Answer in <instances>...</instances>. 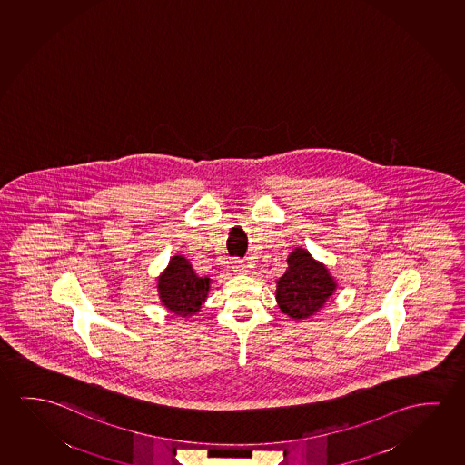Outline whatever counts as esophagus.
Masks as SVG:
<instances>
[{"label": "esophagus", "mask_w": 465, "mask_h": 465, "mask_svg": "<svg viewBox=\"0 0 465 465\" xmlns=\"http://www.w3.org/2000/svg\"><path fill=\"white\" fill-rule=\"evenodd\" d=\"M232 267H233V271L240 272V273H248L250 272V264H246L242 259H233L232 261Z\"/></svg>", "instance_id": "obj_1"}]
</instances>
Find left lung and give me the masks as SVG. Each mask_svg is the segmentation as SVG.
I'll list each match as a JSON object with an SVG mask.
<instances>
[{"mask_svg":"<svg viewBox=\"0 0 465 465\" xmlns=\"http://www.w3.org/2000/svg\"><path fill=\"white\" fill-rule=\"evenodd\" d=\"M286 262L288 269L277 280L275 292L280 311L294 321L308 319L335 293L336 282L329 269L302 248L292 251Z\"/></svg>","mask_w":465,"mask_h":465,"instance_id":"obj_1","label":"left lung"}]
</instances>
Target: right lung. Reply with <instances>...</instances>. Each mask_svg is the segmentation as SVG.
<instances>
[{
	"label": "right lung",
	"instance_id": "obj_1",
	"mask_svg": "<svg viewBox=\"0 0 465 465\" xmlns=\"http://www.w3.org/2000/svg\"><path fill=\"white\" fill-rule=\"evenodd\" d=\"M211 288L209 277H198L183 256H172L169 265L157 279L163 306L180 317H192L206 301Z\"/></svg>",
	"mask_w": 465,
	"mask_h": 465
}]
</instances>
